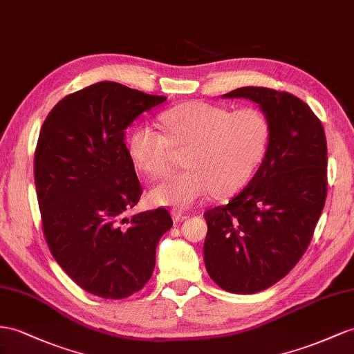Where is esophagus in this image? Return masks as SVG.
Listing matches in <instances>:
<instances>
[{
  "instance_id": "34e87169",
  "label": "esophagus",
  "mask_w": 354,
  "mask_h": 354,
  "mask_svg": "<svg viewBox=\"0 0 354 354\" xmlns=\"http://www.w3.org/2000/svg\"><path fill=\"white\" fill-rule=\"evenodd\" d=\"M187 218H189V215L188 214H185V212H183V211H174V220L175 221H185Z\"/></svg>"
}]
</instances>
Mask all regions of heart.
<instances>
[{
    "mask_svg": "<svg viewBox=\"0 0 354 354\" xmlns=\"http://www.w3.org/2000/svg\"><path fill=\"white\" fill-rule=\"evenodd\" d=\"M160 122L165 133L140 125L129 139L133 162L149 178L169 175L175 149H188L189 170L151 189V201L160 206L189 207L214 192L221 197L238 193L254 175L270 139V122L257 107L230 111L187 102L162 112Z\"/></svg>",
    "mask_w": 354,
    "mask_h": 354,
    "instance_id": "heart-1",
    "label": "heart"
}]
</instances>
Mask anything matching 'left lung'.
Listing matches in <instances>:
<instances>
[{"instance_id":"8db88e82","label":"left lung","mask_w":354,"mask_h":354,"mask_svg":"<svg viewBox=\"0 0 354 354\" xmlns=\"http://www.w3.org/2000/svg\"><path fill=\"white\" fill-rule=\"evenodd\" d=\"M223 97L251 100L270 122L248 185L203 214L207 274L225 292L252 295L284 278L310 245L328 193V145L319 118L293 94L243 86Z\"/></svg>"}]
</instances>
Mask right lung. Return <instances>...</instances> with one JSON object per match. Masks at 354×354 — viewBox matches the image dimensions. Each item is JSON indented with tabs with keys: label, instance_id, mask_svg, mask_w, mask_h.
<instances>
[{
	"label": "right lung",
	"instance_id": "1",
	"mask_svg": "<svg viewBox=\"0 0 354 354\" xmlns=\"http://www.w3.org/2000/svg\"><path fill=\"white\" fill-rule=\"evenodd\" d=\"M166 100L104 80L62 98L41 125L34 180L43 233L57 263L88 293L139 292L174 225L165 207L125 216L143 192L125 130Z\"/></svg>",
	"mask_w": 354,
	"mask_h": 354
}]
</instances>
